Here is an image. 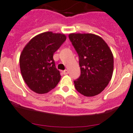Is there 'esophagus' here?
I'll list each match as a JSON object with an SVG mask.
<instances>
[{"label":"esophagus","instance_id":"esophagus-1","mask_svg":"<svg viewBox=\"0 0 133 133\" xmlns=\"http://www.w3.org/2000/svg\"><path fill=\"white\" fill-rule=\"evenodd\" d=\"M62 73H63V74H64V75H67V74H68V70H64V71H63Z\"/></svg>","mask_w":133,"mask_h":133}]
</instances>
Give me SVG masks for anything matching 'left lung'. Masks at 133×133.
<instances>
[{
  "label": "left lung",
  "mask_w": 133,
  "mask_h": 133,
  "mask_svg": "<svg viewBox=\"0 0 133 133\" xmlns=\"http://www.w3.org/2000/svg\"><path fill=\"white\" fill-rule=\"evenodd\" d=\"M69 38L79 58L81 75L76 90L85 96L100 94L108 85L114 71V56L102 37L92 33H71Z\"/></svg>",
  "instance_id": "obj_1"
}]
</instances>
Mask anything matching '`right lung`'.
<instances>
[{"label":"right lung","instance_id":"1","mask_svg":"<svg viewBox=\"0 0 133 133\" xmlns=\"http://www.w3.org/2000/svg\"><path fill=\"white\" fill-rule=\"evenodd\" d=\"M65 40L64 34L44 32L31 38L23 49L19 57L21 73L33 92L47 93L59 83L61 75L53 55Z\"/></svg>","mask_w":133,"mask_h":133}]
</instances>
